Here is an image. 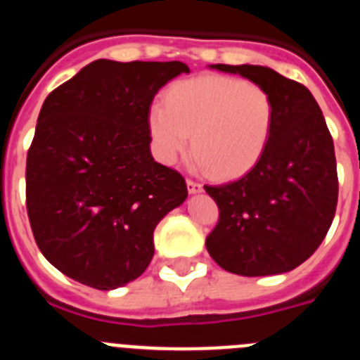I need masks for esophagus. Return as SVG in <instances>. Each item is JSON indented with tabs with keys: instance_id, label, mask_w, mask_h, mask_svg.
Listing matches in <instances>:
<instances>
[{
	"instance_id": "34e87169",
	"label": "esophagus",
	"mask_w": 360,
	"mask_h": 360,
	"mask_svg": "<svg viewBox=\"0 0 360 360\" xmlns=\"http://www.w3.org/2000/svg\"><path fill=\"white\" fill-rule=\"evenodd\" d=\"M186 186H188V191H190L191 195L200 193V191H202V184H200V183H197V181L188 179V181H186Z\"/></svg>"
}]
</instances>
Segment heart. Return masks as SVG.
<instances>
[{"label": "heart", "instance_id": "obj_1", "mask_svg": "<svg viewBox=\"0 0 360 360\" xmlns=\"http://www.w3.org/2000/svg\"><path fill=\"white\" fill-rule=\"evenodd\" d=\"M274 102L258 84L237 77L207 75L177 82L165 103L148 114L153 151L162 163H174L191 146L193 167L230 179L250 172L273 134Z\"/></svg>", "mask_w": 360, "mask_h": 360}]
</instances>
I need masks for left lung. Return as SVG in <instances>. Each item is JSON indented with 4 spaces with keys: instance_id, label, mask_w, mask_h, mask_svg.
I'll return each instance as SVG.
<instances>
[{
    "instance_id": "left-lung-1",
    "label": "left lung",
    "mask_w": 360,
    "mask_h": 360,
    "mask_svg": "<svg viewBox=\"0 0 360 360\" xmlns=\"http://www.w3.org/2000/svg\"><path fill=\"white\" fill-rule=\"evenodd\" d=\"M267 89L273 134L260 162L237 181L204 186L219 221L205 239L212 260L239 276L283 274L308 260L338 204L333 137L308 87L260 65H209Z\"/></svg>"
}]
</instances>
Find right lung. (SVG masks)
<instances>
[{"label":"right lung","instance_id":"right-lung-1","mask_svg":"<svg viewBox=\"0 0 360 360\" xmlns=\"http://www.w3.org/2000/svg\"><path fill=\"white\" fill-rule=\"evenodd\" d=\"M181 61L96 59L45 98L26 163V205L44 257L72 280L114 290L155 255L160 219L188 197L151 155L148 114Z\"/></svg>","mask_w":360,"mask_h":360}]
</instances>
